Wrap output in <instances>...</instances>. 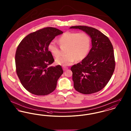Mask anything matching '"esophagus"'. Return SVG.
Masks as SVG:
<instances>
[{"label": "esophagus", "instance_id": "esophagus-1", "mask_svg": "<svg viewBox=\"0 0 131 131\" xmlns=\"http://www.w3.org/2000/svg\"><path fill=\"white\" fill-rule=\"evenodd\" d=\"M68 69V67H63V69L64 71H66V70H67Z\"/></svg>", "mask_w": 131, "mask_h": 131}]
</instances>
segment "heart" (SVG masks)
Instances as JSON below:
<instances>
[{
    "instance_id": "b5f03b06",
    "label": "heart",
    "mask_w": 131,
    "mask_h": 131,
    "mask_svg": "<svg viewBox=\"0 0 131 131\" xmlns=\"http://www.w3.org/2000/svg\"><path fill=\"white\" fill-rule=\"evenodd\" d=\"M58 41L62 46H67L66 51V54L67 55L55 60L57 65L62 66H69L76 60L81 61L85 59L91 46L90 38L85 32L67 31L62 35ZM48 49L55 57L59 56L60 53L59 47L53 41L49 43Z\"/></svg>"
}]
</instances>
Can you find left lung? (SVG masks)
Returning a JSON list of instances; mask_svg holds the SVG:
<instances>
[{
    "mask_svg": "<svg viewBox=\"0 0 131 131\" xmlns=\"http://www.w3.org/2000/svg\"><path fill=\"white\" fill-rule=\"evenodd\" d=\"M70 29H79L92 39V48L81 62L72 66L74 87L85 94L97 92L107 85L115 69L113 47L109 39L93 28L77 26Z\"/></svg>",
    "mask_w": 131,
    "mask_h": 131,
    "instance_id": "1",
    "label": "left lung"
}]
</instances>
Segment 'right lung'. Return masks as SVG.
Masks as SVG:
<instances>
[{
  "label": "right lung",
  "instance_id": "right-lung-1",
  "mask_svg": "<svg viewBox=\"0 0 131 131\" xmlns=\"http://www.w3.org/2000/svg\"><path fill=\"white\" fill-rule=\"evenodd\" d=\"M63 33L55 28H45L29 34L19 45L15 54L16 72L28 92L46 95L56 89L63 71L60 65L50 66L54 60L48 46Z\"/></svg>",
  "mask_w": 131,
  "mask_h": 131
}]
</instances>
